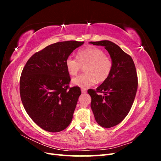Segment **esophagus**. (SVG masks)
Segmentation results:
<instances>
[{"label": "esophagus", "mask_w": 161, "mask_h": 161, "mask_svg": "<svg viewBox=\"0 0 161 161\" xmlns=\"http://www.w3.org/2000/svg\"><path fill=\"white\" fill-rule=\"evenodd\" d=\"M81 92H82V93H86V89H85V88H82L81 89Z\"/></svg>", "instance_id": "esophagus-1"}]
</instances>
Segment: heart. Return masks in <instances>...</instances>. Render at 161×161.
<instances>
[{
  "label": "heart",
  "instance_id": "obj_1",
  "mask_svg": "<svg viewBox=\"0 0 161 161\" xmlns=\"http://www.w3.org/2000/svg\"><path fill=\"white\" fill-rule=\"evenodd\" d=\"M78 58L68 56L65 64L68 72L72 76L76 75L85 66V73L78 75L72 79L73 85L82 88L92 86L97 80L103 82L108 79L113 69L111 58L105 55V52L97 47H91L78 53Z\"/></svg>",
  "mask_w": 161,
  "mask_h": 161
}]
</instances>
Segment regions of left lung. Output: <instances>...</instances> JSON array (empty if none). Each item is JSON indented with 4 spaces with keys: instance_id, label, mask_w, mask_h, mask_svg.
I'll return each mask as SVG.
<instances>
[{
    "instance_id": "obj_1",
    "label": "left lung",
    "mask_w": 161,
    "mask_h": 161,
    "mask_svg": "<svg viewBox=\"0 0 161 161\" xmlns=\"http://www.w3.org/2000/svg\"><path fill=\"white\" fill-rule=\"evenodd\" d=\"M89 43L104 46L113 62V69L108 79L96 91H88L97 123L109 128L119 124L132 106L138 89L137 72L131 57L114 42L103 40Z\"/></svg>"
}]
</instances>
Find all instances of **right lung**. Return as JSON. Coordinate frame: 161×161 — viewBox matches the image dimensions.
Segmentation results:
<instances>
[{"label":"right lung","instance_id":"right-lung-1","mask_svg":"<svg viewBox=\"0 0 161 161\" xmlns=\"http://www.w3.org/2000/svg\"><path fill=\"white\" fill-rule=\"evenodd\" d=\"M84 42L53 43L28 60L20 78V95L27 114L41 128L58 132L70 124L79 96V86L70 88L65 62Z\"/></svg>","mask_w":161,"mask_h":161}]
</instances>
